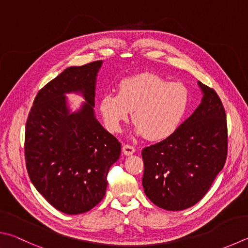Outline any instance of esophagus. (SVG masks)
Returning <instances> with one entry per match:
<instances>
[{
	"mask_svg": "<svg viewBox=\"0 0 248 248\" xmlns=\"http://www.w3.org/2000/svg\"><path fill=\"white\" fill-rule=\"evenodd\" d=\"M123 152L124 155H132L134 152H136V148H134L132 145H129V144H124V145L123 146Z\"/></svg>",
	"mask_w": 248,
	"mask_h": 248,
	"instance_id": "esophagus-1",
	"label": "esophagus"
}]
</instances>
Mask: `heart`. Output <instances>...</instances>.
I'll use <instances>...</instances> for the list:
<instances>
[{"label":"heart","mask_w":248,"mask_h":248,"mask_svg":"<svg viewBox=\"0 0 248 248\" xmlns=\"http://www.w3.org/2000/svg\"><path fill=\"white\" fill-rule=\"evenodd\" d=\"M190 92L181 82L141 73L118 83V94H103L98 109L105 128L119 133L132 111L134 132L151 141H163L177 131L186 116Z\"/></svg>","instance_id":"heart-1"}]
</instances>
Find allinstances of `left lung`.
<instances>
[{
  "mask_svg": "<svg viewBox=\"0 0 248 248\" xmlns=\"http://www.w3.org/2000/svg\"><path fill=\"white\" fill-rule=\"evenodd\" d=\"M197 83L202 98L194 112L170 138L142 151L144 193L166 210H183L199 202L227 159V117L221 100L215 90Z\"/></svg>",
  "mask_w": 248,
  "mask_h": 248,
  "instance_id": "1",
  "label": "left lung"
}]
</instances>
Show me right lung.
<instances>
[{"mask_svg":"<svg viewBox=\"0 0 248 248\" xmlns=\"http://www.w3.org/2000/svg\"><path fill=\"white\" fill-rule=\"evenodd\" d=\"M103 61L66 68L34 98L26 124L25 157L31 182L57 210L78 215L104 197L107 173L121 144L94 114L95 84ZM67 93L86 102L71 113Z\"/></svg>","mask_w":248,"mask_h":248,"instance_id":"add662e5","label":"right lung"}]
</instances>
